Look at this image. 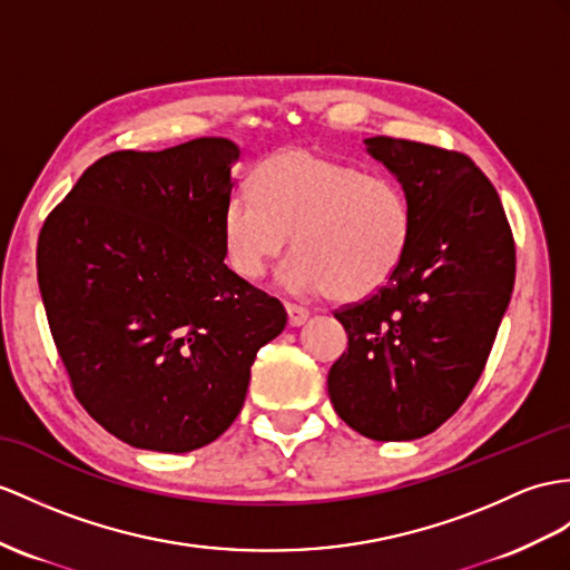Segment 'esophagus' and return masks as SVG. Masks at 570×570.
Masks as SVG:
<instances>
[{"mask_svg":"<svg viewBox=\"0 0 570 570\" xmlns=\"http://www.w3.org/2000/svg\"><path fill=\"white\" fill-rule=\"evenodd\" d=\"M285 309H287L289 326H302L309 318V309L297 307V304H285Z\"/></svg>","mask_w":570,"mask_h":570,"instance_id":"obj_1","label":"esophagus"}]
</instances>
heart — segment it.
<instances>
[{"label":"heart","mask_w":570,"mask_h":570,"mask_svg":"<svg viewBox=\"0 0 570 570\" xmlns=\"http://www.w3.org/2000/svg\"><path fill=\"white\" fill-rule=\"evenodd\" d=\"M234 190L222 242L242 277L263 275L293 237L277 277L297 295L360 302L396 275L411 244V205L394 180L309 147L275 151Z\"/></svg>","instance_id":"heart-1"}]
</instances>
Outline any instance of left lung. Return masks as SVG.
<instances>
[{
  "instance_id": "8db88e82",
  "label": "left lung",
  "mask_w": 570,
  "mask_h": 570,
  "mask_svg": "<svg viewBox=\"0 0 570 570\" xmlns=\"http://www.w3.org/2000/svg\"><path fill=\"white\" fill-rule=\"evenodd\" d=\"M365 149L404 188L413 229L392 281L333 314L348 351L328 396L360 435L415 440L479 382L515 283V242L493 184L460 151L394 137H367Z\"/></svg>"
}]
</instances>
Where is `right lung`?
<instances>
[{
	"mask_svg": "<svg viewBox=\"0 0 570 570\" xmlns=\"http://www.w3.org/2000/svg\"><path fill=\"white\" fill-rule=\"evenodd\" d=\"M234 161L225 137L114 151L40 229L38 287L75 396L132 448L210 445L287 324L281 302L225 266Z\"/></svg>",
	"mask_w": 570,
	"mask_h": 570,
	"instance_id": "1",
	"label": "right lung"
}]
</instances>
